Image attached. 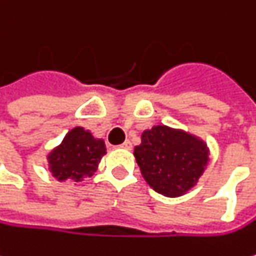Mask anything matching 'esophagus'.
Segmentation results:
<instances>
[{
	"mask_svg": "<svg viewBox=\"0 0 256 256\" xmlns=\"http://www.w3.org/2000/svg\"><path fill=\"white\" fill-rule=\"evenodd\" d=\"M120 147H121V148H126V150H130V148H132V142H130V141H124Z\"/></svg>",
	"mask_w": 256,
	"mask_h": 256,
	"instance_id": "1",
	"label": "esophagus"
}]
</instances>
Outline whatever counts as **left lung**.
I'll list each match as a JSON object with an SVG mask.
<instances>
[{"label":"left lung","instance_id":"8db88e82","mask_svg":"<svg viewBox=\"0 0 256 256\" xmlns=\"http://www.w3.org/2000/svg\"><path fill=\"white\" fill-rule=\"evenodd\" d=\"M134 154L146 182L166 197L188 192L210 162V148L204 140L164 124L142 132Z\"/></svg>","mask_w":256,"mask_h":256}]
</instances>
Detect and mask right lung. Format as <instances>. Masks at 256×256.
<instances>
[{
  "mask_svg": "<svg viewBox=\"0 0 256 256\" xmlns=\"http://www.w3.org/2000/svg\"><path fill=\"white\" fill-rule=\"evenodd\" d=\"M104 154V141L77 126L46 154L48 170L59 182H82L94 176Z\"/></svg>",
  "mask_w": 256,
  "mask_h": 256,
  "instance_id": "add662e5",
  "label": "right lung"
}]
</instances>
